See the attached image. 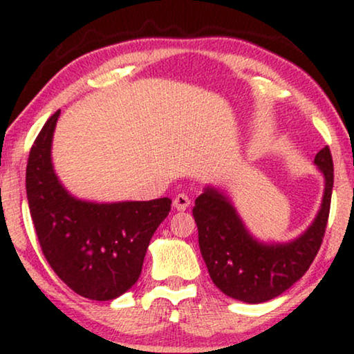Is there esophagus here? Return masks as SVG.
<instances>
[{"label":"esophagus","instance_id":"obj_1","mask_svg":"<svg viewBox=\"0 0 354 354\" xmlns=\"http://www.w3.org/2000/svg\"><path fill=\"white\" fill-rule=\"evenodd\" d=\"M172 205L177 211H185L187 207L190 206V198H188L187 195H183V193H180V195H177L176 198H174Z\"/></svg>","mask_w":354,"mask_h":354}]
</instances>
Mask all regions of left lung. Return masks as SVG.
Wrapping results in <instances>:
<instances>
[{"mask_svg": "<svg viewBox=\"0 0 354 354\" xmlns=\"http://www.w3.org/2000/svg\"><path fill=\"white\" fill-rule=\"evenodd\" d=\"M324 177V195L316 217L297 239L261 241L246 229L224 188L206 185L193 207L198 241L212 282L227 297L258 304L269 301L306 274L321 248L333 187L328 147L314 158Z\"/></svg>", "mask_w": 354, "mask_h": 354, "instance_id": "8db88e82", "label": "left lung"}]
</instances>
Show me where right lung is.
I'll use <instances>...</instances> for the list:
<instances>
[{"label": "right lung", "instance_id": "right-lung-1", "mask_svg": "<svg viewBox=\"0 0 354 354\" xmlns=\"http://www.w3.org/2000/svg\"><path fill=\"white\" fill-rule=\"evenodd\" d=\"M56 111L28 154L26 188L35 232L51 269L80 297L109 301L142 274L149 240L171 211L169 198L95 203L72 196L51 159Z\"/></svg>", "mask_w": 354, "mask_h": 354}]
</instances>
